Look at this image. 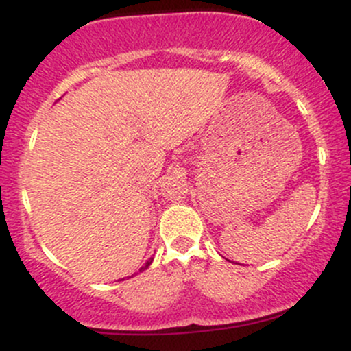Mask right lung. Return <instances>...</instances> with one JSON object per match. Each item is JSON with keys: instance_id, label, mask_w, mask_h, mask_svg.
I'll return each instance as SVG.
<instances>
[{"instance_id": "obj_1", "label": "right lung", "mask_w": 351, "mask_h": 351, "mask_svg": "<svg viewBox=\"0 0 351 351\" xmlns=\"http://www.w3.org/2000/svg\"><path fill=\"white\" fill-rule=\"evenodd\" d=\"M152 261H153V257H150V259H148V261H147V264H145V265H143V267H142V269H140V272H142V271H145V269H148V265H150V264H152ZM132 277H134V276H132ZM120 280H123V279H120Z\"/></svg>"}]
</instances>
